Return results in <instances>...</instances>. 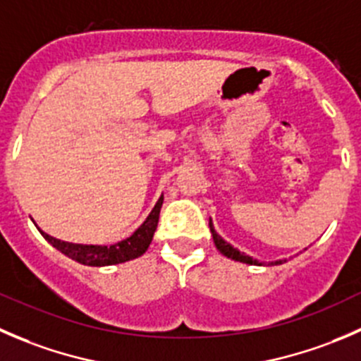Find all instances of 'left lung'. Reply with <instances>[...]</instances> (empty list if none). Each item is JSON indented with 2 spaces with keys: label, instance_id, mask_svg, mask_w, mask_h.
<instances>
[{
  "label": "left lung",
  "instance_id": "1",
  "mask_svg": "<svg viewBox=\"0 0 361 361\" xmlns=\"http://www.w3.org/2000/svg\"><path fill=\"white\" fill-rule=\"evenodd\" d=\"M209 226H210V231H212L214 244H216V247L219 249V252H223V255H224V256H228V258L235 259V262L247 263V265H259V263L256 262V259H252L251 256L244 255V252H240V251H238V249L231 247V245L228 244V242H224L223 238H221L219 235H217V231L214 230V224H212V221H210V223H209ZM281 263H283V259H279V262H276V265H281ZM272 265H274V263H272Z\"/></svg>",
  "mask_w": 361,
  "mask_h": 361
}]
</instances>
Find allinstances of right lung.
Listing matches in <instances>:
<instances>
[{"instance_id":"right-lung-1","label":"right lung","mask_w":361,"mask_h":361,"mask_svg":"<svg viewBox=\"0 0 361 361\" xmlns=\"http://www.w3.org/2000/svg\"><path fill=\"white\" fill-rule=\"evenodd\" d=\"M161 205H163V195L159 196L158 203H156L154 209L151 210V214H149L147 219L144 221V224H142V226L138 228L131 237H128L126 240H121L114 245L70 244V242L58 240V238L44 233L42 230L40 233L44 235L45 240L51 242L58 251L63 252V255H66L68 258L82 263V265H89V267L117 265V263H124V262H130V259L138 258V256H142L145 251H147V247L152 242V237H154L156 228H158L159 210H161Z\"/></svg>"}]
</instances>
